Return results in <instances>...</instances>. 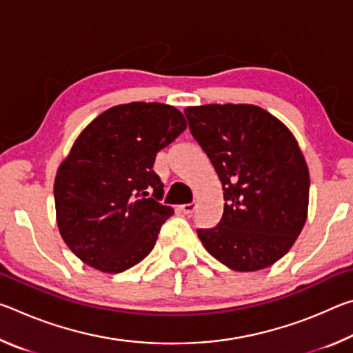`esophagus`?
<instances>
[{"label":"esophagus","mask_w":353,"mask_h":353,"mask_svg":"<svg viewBox=\"0 0 353 353\" xmlns=\"http://www.w3.org/2000/svg\"><path fill=\"white\" fill-rule=\"evenodd\" d=\"M179 208H181V212H183L185 214H191L196 210V204H194V202H190V204L179 205Z\"/></svg>","instance_id":"obj_1"}]
</instances>
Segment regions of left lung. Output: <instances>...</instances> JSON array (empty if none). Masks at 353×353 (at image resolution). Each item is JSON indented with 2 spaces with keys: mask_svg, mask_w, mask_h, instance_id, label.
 Segmentation results:
<instances>
[{
  "mask_svg": "<svg viewBox=\"0 0 353 353\" xmlns=\"http://www.w3.org/2000/svg\"><path fill=\"white\" fill-rule=\"evenodd\" d=\"M185 117L225 201L218 225L198 229L199 240L234 271L274 265L301 235L308 213V166L294 135L252 104L187 107Z\"/></svg>",
  "mask_w": 353,
  "mask_h": 353,
  "instance_id": "1",
  "label": "left lung"
}]
</instances>
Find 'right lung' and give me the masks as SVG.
<instances>
[{"mask_svg":"<svg viewBox=\"0 0 353 353\" xmlns=\"http://www.w3.org/2000/svg\"><path fill=\"white\" fill-rule=\"evenodd\" d=\"M187 121L176 107L129 103L101 113L77 137L54 181L61 236L77 259L118 274L151 252L172 208L160 204L155 155Z\"/></svg>","mask_w":353,"mask_h":353,"instance_id":"add662e5","label":"right lung"}]
</instances>
